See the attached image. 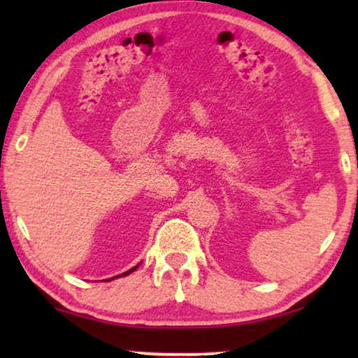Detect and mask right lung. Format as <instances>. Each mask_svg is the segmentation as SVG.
<instances>
[{
  "instance_id": "1",
  "label": "right lung",
  "mask_w": 358,
  "mask_h": 358,
  "mask_svg": "<svg viewBox=\"0 0 358 358\" xmlns=\"http://www.w3.org/2000/svg\"><path fill=\"white\" fill-rule=\"evenodd\" d=\"M138 266V265H137ZM137 266H134V268H131V270H128V271H124V273H121V275H118V276H126V275H129V273H132V271H134ZM118 276H113V278H118ZM113 278H110V280H113Z\"/></svg>"
}]
</instances>
